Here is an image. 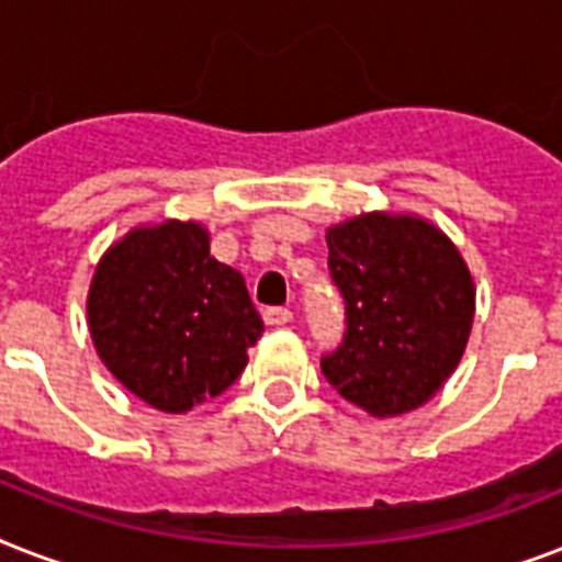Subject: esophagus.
I'll return each instance as SVG.
<instances>
[{
    "mask_svg": "<svg viewBox=\"0 0 562 562\" xmlns=\"http://www.w3.org/2000/svg\"><path fill=\"white\" fill-rule=\"evenodd\" d=\"M262 317L268 326H289L291 321H294L291 308H265Z\"/></svg>",
    "mask_w": 562,
    "mask_h": 562,
    "instance_id": "esophagus-1",
    "label": "esophagus"
}]
</instances>
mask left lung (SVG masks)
<instances>
[{"label":"left lung","mask_w":562,"mask_h":562,"mask_svg":"<svg viewBox=\"0 0 562 562\" xmlns=\"http://www.w3.org/2000/svg\"><path fill=\"white\" fill-rule=\"evenodd\" d=\"M347 333L321 359L326 382L370 417L426 405L461 361L475 282L443 229L414 212H361L326 229Z\"/></svg>","instance_id":"8db88e82"}]
</instances>
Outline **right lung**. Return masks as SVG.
I'll return each mask as SVG.
<instances>
[{
	"label": "right lung",
	"mask_w": 562,
	"mask_h": 562,
	"mask_svg": "<svg viewBox=\"0 0 562 562\" xmlns=\"http://www.w3.org/2000/svg\"><path fill=\"white\" fill-rule=\"evenodd\" d=\"M87 326L104 368L166 414L227 391L265 333L245 277L210 256V229L180 218L131 227L104 250Z\"/></svg>",
	"instance_id": "add662e5"
}]
</instances>
